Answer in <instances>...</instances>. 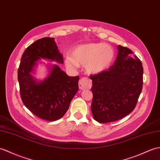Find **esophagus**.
<instances>
[{
  "label": "esophagus",
  "instance_id": "esophagus-1",
  "mask_svg": "<svg viewBox=\"0 0 160 160\" xmlns=\"http://www.w3.org/2000/svg\"><path fill=\"white\" fill-rule=\"evenodd\" d=\"M79 88L82 90L84 89H89L91 87V81L87 78H82L79 80Z\"/></svg>",
  "mask_w": 160,
  "mask_h": 160
}]
</instances>
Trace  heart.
Wrapping results in <instances>:
<instances>
[{
  "mask_svg": "<svg viewBox=\"0 0 160 160\" xmlns=\"http://www.w3.org/2000/svg\"><path fill=\"white\" fill-rule=\"evenodd\" d=\"M73 57H67L65 63L69 68H76L78 64L85 65L91 73L102 72L112 65L114 51L109 45L103 43H91L76 47L72 51Z\"/></svg>",
  "mask_w": 160,
  "mask_h": 160,
  "instance_id": "obj_1",
  "label": "heart"
}]
</instances>
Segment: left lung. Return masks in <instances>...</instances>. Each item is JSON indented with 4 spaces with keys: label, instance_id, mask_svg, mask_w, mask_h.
<instances>
[{
    "label": "left lung",
    "instance_id": "1",
    "mask_svg": "<svg viewBox=\"0 0 160 160\" xmlns=\"http://www.w3.org/2000/svg\"><path fill=\"white\" fill-rule=\"evenodd\" d=\"M114 64L91 75V112L101 123L113 122L131 113L142 89V62L128 48L118 46Z\"/></svg>",
    "mask_w": 160,
    "mask_h": 160
}]
</instances>
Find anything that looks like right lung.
Segmentation results:
<instances>
[{
	"mask_svg": "<svg viewBox=\"0 0 160 160\" xmlns=\"http://www.w3.org/2000/svg\"><path fill=\"white\" fill-rule=\"evenodd\" d=\"M41 58L63 62L54 38L37 40L24 52L18 72L20 97L24 106L37 117L57 121L64 116L78 91L79 76H68L58 66L54 65L48 77L37 83L31 72Z\"/></svg>",
	"mask_w": 160,
	"mask_h": 160,
	"instance_id": "right-lung-1",
	"label": "right lung"
}]
</instances>
